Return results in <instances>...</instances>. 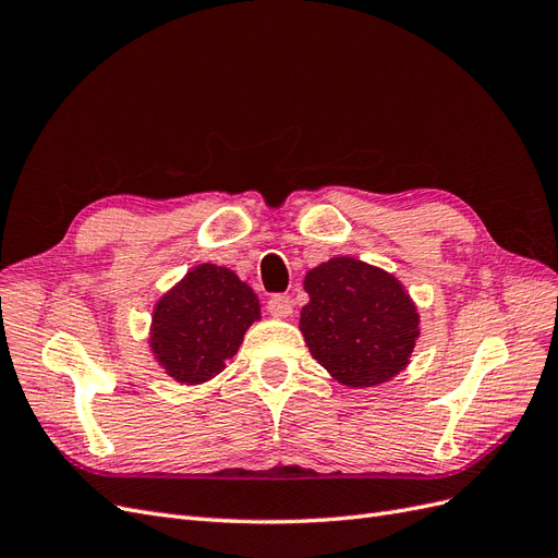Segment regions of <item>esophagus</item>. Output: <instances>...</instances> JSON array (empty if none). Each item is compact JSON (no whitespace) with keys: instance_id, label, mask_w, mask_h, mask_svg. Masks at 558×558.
I'll return each instance as SVG.
<instances>
[{"instance_id":"1","label":"esophagus","mask_w":558,"mask_h":558,"mask_svg":"<svg viewBox=\"0 0 558 558\" xmlns=\"http://www.w3.org/2000/svg\"><path fill=\"white\" fill-rule=\"evenodd\" d=\"M267 312L275 318H289L293 314V300L289 295H272L267 302Z\"/></svg>"}]
</instances>
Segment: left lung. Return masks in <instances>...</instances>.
<instances>
[{
  "label": "left lung",
  "instance_id": "obj_1",
  "mask_svg": "<svg viewBox=\"0 0 558 558\" xmlns=\"http://www.w3.org/2000/svg\"><path fill=\"white\" fill-rule=\"evenodd\" d=\"M310 302L300 332L328 375L349 388H369L410 365L418 310L396 275L353 256H332L305 275Z\"/></svg>",
  "mask_w": 558,
  "mask_h": 558
}]
</instances>
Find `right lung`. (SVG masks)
Here are the masks:
<instances>
[{
    "label": "right lung",
    "mask_w": 558,
    "mask_h": 558,
    "mask_svg": "<svg viewBox=\"0 0 558 558\" xmlns=\"http://www.w3.org/2000/svg\"><path fill=\"white\" fill-rule=\"evenodd\" d=\"M256 320L260 300L251 286L223 265L199 263L158 298L150 356L177 384H205L223 373Z\"/></svg>",
    "instance_id": "right-lung-1"
}]
</instances>
